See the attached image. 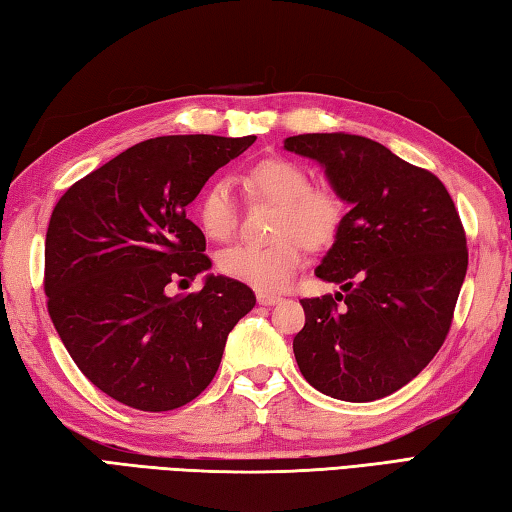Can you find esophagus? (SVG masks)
Here are the masks:
<instances>
[{
	"label": "esophagus",
	"instance_id": "obj_1",
	"mask_svg": "<svg viewBox=\"0 0 512 512\" xmlns=\"http://www.w3.org/2000/svg\"><path fill=\"white\" fill-rule=\"evenodd\" d=\"M256 298H258V303H260V305H276V303H281V301H283L281 296H276V294H267V292H258V294H256Z\"/></svg>",
	"mask_w": 512,
	"mask_h": 512
}]
</instances>
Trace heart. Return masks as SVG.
I'll list each match as a JSON object with an SVG mask.
<instances>
[{"label": "heart", "mask_w": 512, "mask_h": 512, "mask_svg": "<svg viewBox=\"0 0 512 512\" xmlns=\"http://www.w3.org/2000/svg\"><path fill=\"white\" fill-rule=\"evenodd\" d=\"M249 194L278 207L267 245L240 243L218 256V269L258 292H281L303 267L305 247L327 249L339 238L347 202L332 185H312L301 162L283 156L258 160L245 173ZM198 225L211 240H229L238 229V205L229 180H211L198 200Z\"/></svg>", "instance_id": "1"}]
</instances>
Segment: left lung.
<instances>
[{
  "label": "left lung",
  "instance_id": "8db88e82",
  "mask_svg": "<svg viewBox=\"0 0 512 512\" xmlns=\"http://www.w3.org/2000/svg\"><path fill=\"white\" fill-rule=\"evenodd\" d=\"M285 149L321 162L352 205L316 267L343 292L301 298L298 370L327 397H388L435 359L450 332L468 269L459 211L435 173L370 138L303 133Z\"/></svg>",
  "mask_w": 512,
  "mask_h": 512
}]
</instances>
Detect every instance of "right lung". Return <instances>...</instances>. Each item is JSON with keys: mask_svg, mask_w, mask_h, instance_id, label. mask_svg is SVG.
<instances>
[{"mask_svg": "<svg viewBox=\"0 0 512 512\" xmlns=\"http://www.w3.org/2000/svg\"><path fill=\"white\" fill-rule=\"evenodd\" d=\"M256 136H162L133 144L57 200L44 247L46 307L77 368L144 412L194 401L218 372L234 325L256 305L245 283L207 276L205 234L187 205Z\"/></svg>", "mask_w": 512, "mask_h": 512, "instance_id": "1", "label": "right lung"}]
</instances>
